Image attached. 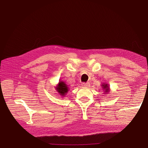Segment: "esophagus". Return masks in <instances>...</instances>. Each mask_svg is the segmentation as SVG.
I'll list each match as a JSON object with an SVG mask.
<instances>
[{"label":"esophagus","instance_id":"34e87169","mask_svg":"<svg viewBox=\"0 0 148 148\" xmlns=\"http://www.w3.org/2000/svg\"><path fill=\"white\" fill-rule=\"evenodd\" d=\"M82 86L83 87H89L90 86V84L89 83H83L82 84Z\"/></svg>","mask_w":148,"mask_h":148}]
</instances>
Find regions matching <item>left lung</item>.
<instances>
[{
    "label": "left lung",
    "instance_id": "8db88e82",
    "mask_svg": "<svg viewBox=\"0 0 148 148\" xmlns=\"http://www.w3.org/2000/svg\"><path fill=\"white\" fill-rule=\"evenodd\" d=\"M102 88L103 91V92H104V94H108V93H109L110 92V88H109V84L108 83H103L102 84Z\"/></svg>",
    "mask_w": 148,
    "mask_h": 148
}]
</instances>
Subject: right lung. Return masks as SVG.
<instances>
[{"label": "right lung", "mask_w": 148, "mask_h": 148, "mask_svg": "<svg viewBox=\"0 0 148 148\" xmlns=\"http://www.w3.org/2000/svg\"><path fill=\"white\" fill-rule=\"evenodd\" d=\"M55 90L60 95H61L62 97H65L69 90V88L65 82L60 80L57 85L55 86Z\"/></svg>", "instance_id": "right-lung-1"}]
</instances>
